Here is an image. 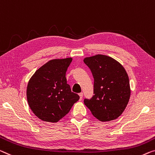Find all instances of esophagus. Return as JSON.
<instances>
[{"instance_id":"obj_1","label":"esophagus","mask_w":155,"mask_h":155,"mask_svg":"<svg viewBox=\"0 0 155 155\" xmlns=\"http://www.w3.org/2000/svg\"><path fill=\"white\" fill-rule=\"evenodd\" d=\"M78 94H79V96H80V100H82L83 96H84V94H83V92H80V93Z\"/></svg>"}]
</instances>
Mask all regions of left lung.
I'll return each instance as SVG.
<instances>
[{
	"instance_id": "obj_1",
	"label": "left lung",
	"mask_w": 155,
	"mask_h": 155,
	"mask_svg": "<svg viewBox=\"0 0 155 155\" xmlns=\"http://www.w3.org/2000/svg\"><path fill=\"white\" fill-rule=\"evenodd\" d=\"M84 62L94 78V95L85 99V105L99 120L117 118L130 97V85L125 70L118 62L104 55L85 58Z\"/></svg>"
}]
</instances>
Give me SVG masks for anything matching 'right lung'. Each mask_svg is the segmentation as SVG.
I'll return each mask as SVG.
<instances>
[{
  "label": "right lung",
  "instance_id": "add662e5",
  "mask_svg": "<svg viewBox=\"0 0 155 155\" xmlns=\"http://www.w3.org/2000/svg\"><path fill=\"white\" fill-rule=\"evenodd\" d=\"M72 58L55 59L39 68L27 86L30 108L41 120L57 122L70 112L79 96L67 84L66 71Z\"/></svg>",
  "mask_w": 155,
  "mask_h": 155
}]
</instances>
